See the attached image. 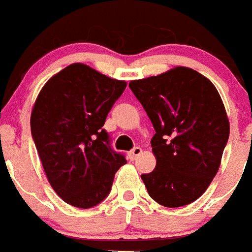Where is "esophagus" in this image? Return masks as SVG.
<instances>
[{
	"mask_svg": "<svg viewBox=\"0 0 252 252\" xmlns=\"http://www.w3.org/2000/svg\"><path fill=\"white\" fill-rule=\"evenodd\" d=\"M141 148H139V147H135L132 151H130V153H128V158L131 159V161H134V159H136L139 157V156L141 155Z\"/></svg>",
	"mask_w": 252,
	"mask_h": 252,
	"instance_id": "34e87169",
	"label": "esophagus"
}]
</instances>
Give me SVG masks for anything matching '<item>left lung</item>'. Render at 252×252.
<instances>
[{"label":"left lung","mask_w":252,"mask_h":252,"mask_svg":"<svg viewBox=\"0 0 252 252\" xmlns=\"http://www.w3.org/2000/svg\"><path fill=\"white\" fill-rule=\"evenodd\" d=\"M153 124L157 165L141 179L165 207H182L202 196L219 170L229 138V120L213 82L187 66L131 81Z\"/></svg>","instance_id":"obj_1"}]
</instances>
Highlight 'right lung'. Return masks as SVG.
I'll list each match as a JSON object with an SVG mask.
<instances>
[{"instance_id": "add662e5", "label": "right lung", "mask_w": 252, "mask_h": 252, "mask_svg": "<svg viewBox=\"0 0 252 252\" xmlns=\"http://www.w3.org/2000/svg\"><path fill=\"white\" fill-rule=\"evenodd\" d=\"M125 89V81L74 63L39 91L31 114L32 138L50 186L64 202L80 209L100 203L126 163L103 128Z\"/></svg>"}]
</instances>
